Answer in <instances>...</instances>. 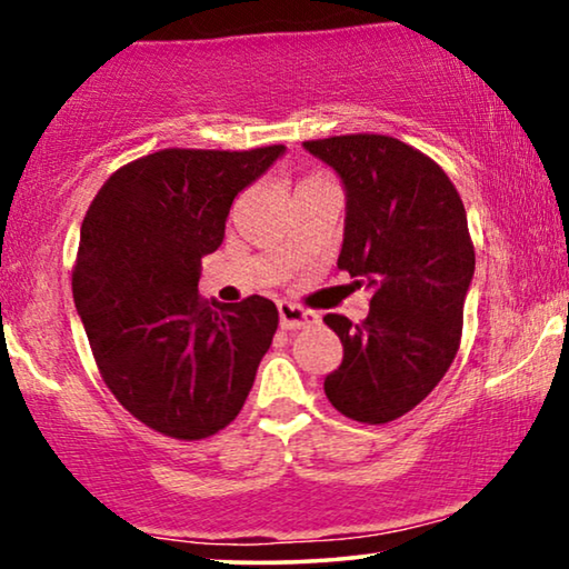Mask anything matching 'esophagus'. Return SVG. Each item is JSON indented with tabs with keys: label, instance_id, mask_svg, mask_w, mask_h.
I'll list each match as a JSON object with an SVG mask.
<instances>
[{
	"label": "esophagus",
	"instance_id": "34e87169",
	"mask_svg": "<svg viewBox=\"0 0 569 569\" xmlns=\"http://www.w3.org/2000/svg\"><path fill=\"white\" fill-rule=\"evenodd\" d=\"M279 323H282V329H287V331L306 329V326L318 323V316L313 313V310L292 306V302H279Z\"/></svg>",
	"mask_w": 569,
	"mask_h": 569
}]
</instances>
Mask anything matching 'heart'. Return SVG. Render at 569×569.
<instances>
[{"label":"heart","mask_w":569,"mask_h":569,"mask_svg":"<svg viewBox=\"0 0 569 569\" xmlns=\"http://www.w3.org/2000/svg\"><path fill=\"white\" fill-rule=\"evenodd\" d=\"M316 181H323V178H308V181H302V183H316Z\"/></svg>","instance_id":"b5f03b06"}]
</instances>
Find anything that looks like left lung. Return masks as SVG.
<instances>
[{
    "instance_id": "obj_1",
    "label": "left lung",
    "mask_w": 569,
    "mask_h": 569,
    "mask_svg": "<svg viewBox=\"0 0 569 569\" xmlns=\"http://www.w3.org/2000/svg\"><path fill=\"white\" fill-rule=\"evenodd\" d=\"M347 191L339 269L372 290L362 323L323 316L345 360L323 380L331 407L393 422L427 399L461 345L473 243L463 201L438 162L383 134L310 139Z\"/></svg>"
}]
</instances>
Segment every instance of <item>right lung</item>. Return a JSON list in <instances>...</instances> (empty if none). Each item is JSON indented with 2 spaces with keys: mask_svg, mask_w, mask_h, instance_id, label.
Here are the masks:
<instances>
[{
  "mask_svg": "<svg viewBox=\"0 0 569 569\" xmlns=\"http://www.w3.org/2000/svg\"><path fill=\"white\" fill-rule=\"evenodd\" d=\"M279 154L284 144L170 147L116 170L84 214L77 313L106 386L154 432L201 440L243 409L277 306L261 295L222 306L197 287L201 259L222 246L232 199Z\"/></svg>",
  "mask_w": 569,
  "mask_h": 569,
  "instance_id": "obj_1",
  "label": "right lung"
}]
</instances>
